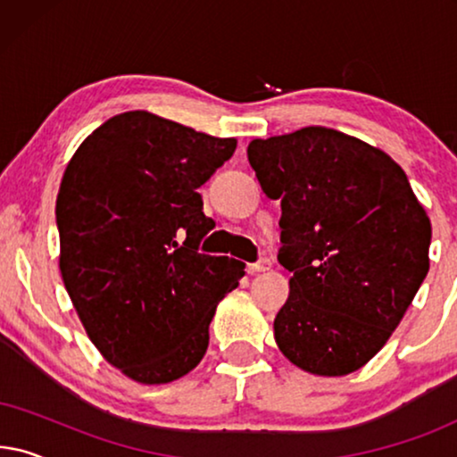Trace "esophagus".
<instances>
[{
	"mask_svg": "<svg viewBox=\"0 0 457 457\" xmlns=\"http://www.w3.org/2000/svg\"><path fill=\"white\" fill-rule=\"evenodd\" d=\"M270 260H266V258H262L260 262H255V264H249V274H258V272H266V270H270Z\"/></svg>",
	"mask_w": 457,
	"mask_h": 457,
	"instance_id": "34e87169",
	"label": "esophagus"
}]
</instances>
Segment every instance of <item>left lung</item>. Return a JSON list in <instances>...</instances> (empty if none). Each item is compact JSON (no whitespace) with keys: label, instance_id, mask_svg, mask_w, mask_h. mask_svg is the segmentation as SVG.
Instances as JSON below:
<instances>
[{"label":"left lung","instance_id":"obj_1","mask_svg":"<svg viewBox=\"0 0 457 457\" xmlns=\"http://www.w3.org/2000/svg\"><path fill=\"white\" fill-rule=\"evenodd\" d=\"M266 197L280 199L289 299L274 339L291 364L345 377L377 355L428 272L430 220L391 155L327 127L253 139Z\"/></svg>","mask_w":457,"mask_h":457}]
</instances>
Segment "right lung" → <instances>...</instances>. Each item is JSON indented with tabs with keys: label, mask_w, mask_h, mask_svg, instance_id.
Wrapping results in <instances>:
<instances>
[{
	"label": "right lung",
	"mask_w": 457,
	"mask_h": 457,
	"mask_svg": "<svg viewBox=\"0 0 457 457\" xmlns=\"http://www.w3.org/2000/svg\"><path fill=\"white\" fill-rule=\"evenodd\" d=\"M235 149L233 137L133 110L68 162L55 202L62 280L93 345L135 383L189 374L218 302L245 274L241 262L197 252L214 227L197 189Z\"/></svg>",
	"instance_id": "1"
}]
</instances>
